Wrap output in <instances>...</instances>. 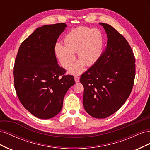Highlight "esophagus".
<instances>
[{
	"instance_id": "1",
	"label": "esophagus",
	"mask_w": 150,
	"mask_h": 150,
	"mask_svg": "<svg viewBox=\"0 0 150 150\" xmlns=\"http://www.w3.org/2000/svg\"><path fill=\"white\" fill-rule=\"evenodd\" d=\"M74 81L76 83H79V78L78 76H75L74 77Z\"/></svg>"
}]
</instances>
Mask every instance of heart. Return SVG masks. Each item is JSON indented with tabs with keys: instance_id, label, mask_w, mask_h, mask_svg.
I'll use <instances>...</instances> for the list:
<instances>
[{
	"instance_id": "1",
	"label": "heart",
	"mask_w": 150,
	"mask_h": 150,
	"mask_svg": "<svg viewBox=\"0 0 150 150\" xmlns=\"http://www.w3.org/2000/svg\"><path fill=\"white\" fill-rule=\"evenodd\" d=\"M64 46L57 44L55 52L61 65L69 69L75 61L76 52L78 61L69 71L71 74H79L84 70L85 64L91 66L101 57L104 46V38L98 29L85 27L69 32L63 39Z\"/></svg>"
}]
</instances>
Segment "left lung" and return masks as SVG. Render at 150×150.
Here are the masks:
<instances>
[{"label": "left lung", "instance_id": "1", "mask_svg": "<svg viewBox=\"0 0 150 150\" xmlns=\"http://www.w3.org/2000/svg\"><path fill=\"white\" fill-rule=\"evenodd\" d=\"M107 34V46L98 61L81 75L83 106L95 118L111 116L123 105L132 91L135 58L126 39L110 25L99 23Z\"/></svg>", "mask_w": 150, "mask_h": 150}]
</instances>
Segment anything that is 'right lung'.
Instances as JSON below:
<instances>
[{
  "mask_svg": "<svg viewBox=\"0 0 150 150\" xmlns=\"http://www.w3.org/2000/svg\"><path fill=\"white\" fill-rule=\"evenodd\" d=\"M66 27L59 23L37 28L21 44L16 58L13 78L18 98L40 119L56 116L67 90L75 84L73 76L64 74L55 54L57 39Z\"/></svg>",
  "mask_w": 150,
  "mask_h": 150,
  "instance_id": "obj_1",
  "label": "right lung"
}]
</instances>
